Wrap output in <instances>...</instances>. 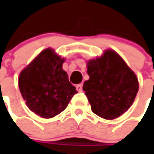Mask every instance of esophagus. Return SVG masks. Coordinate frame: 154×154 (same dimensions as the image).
<instances>
[{"instance_id": "1", "label": "esophagus", "mask_w": 154, "mask_h": 154, "mask_svg": "<svg viewBox=\"0 0 154 154\" xmlns=\"http://www.w3.org/2000/svg\"><path fill=\"white\" fill-rule=\"evenodd\" d=\"M82 86H83L82 84H78V85H76V90H77L78 92H82Z\"/></svg>"}]
</instances>
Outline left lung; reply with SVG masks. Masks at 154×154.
I'll return each mask as SVG.
<instances>
[{
  "label": "left lung",
  "mask_w": 154,
  "mask_h": 154,
  "mask_svg": "<svg viewBox=\"0 0 154 154\" xmlns=\"http://www.w3.org/2000/svg\"><path fill=\"white\" fill-rule=\"evenodd\" d=\"M90 79L83 90L92 112L104 119H115L133 103L138 92V80L115 51H106L102 57L87 62Z\"/></svg>",
  "instance_id": "1"
}]
</instances>
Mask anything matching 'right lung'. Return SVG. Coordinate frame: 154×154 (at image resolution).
Instances as JSON below:
<instances>
[{"mask_svg":"<svg viewBox=\"0 0 154 154\" xmlns=\"http://www.w3.org/2000/svg\"><path fill=\"white\" fill-rule=\"evenodd\" d=\"M64 59L46 49L20 74L19 87L28 108L44 118L66 109L77 91L62 69Z\"/></svg>","mask_w":154,"mask_h":154,"instance_id":"add662e5","label":"right lung"}]
</instances>
